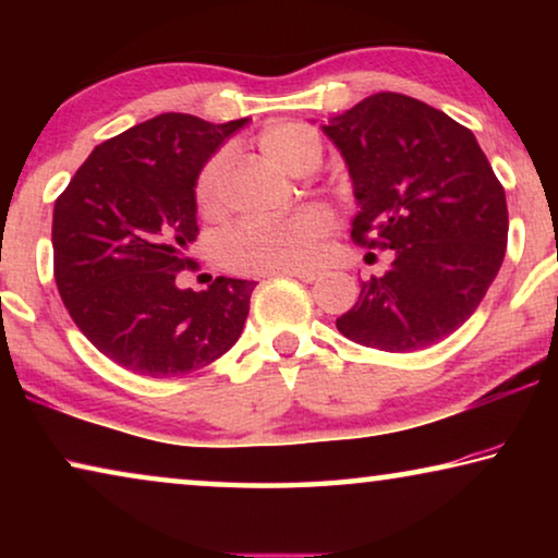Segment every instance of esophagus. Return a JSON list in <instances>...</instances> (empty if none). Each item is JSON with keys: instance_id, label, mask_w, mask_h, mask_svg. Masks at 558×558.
I'll use <instances>...</instances> for the list:
<instances>
[{"instance_id": "esophagus-1", "label": "esophagus", "mask_w": 558, "mask_h": 558, "mask_svg": "<svg viewBox=\"0 0 558 558\" xmlns=\"http://www.w3.org/2000/svg\"><path fill=\"white\" fill-rule=\"evenodd\" d=\"M284 277H294L304 281V284H312V281L319 279V271H312V269H296V271H284Z\"/></svg>"}]
</instances>
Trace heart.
<instances>
[{"instance_id": "obj_1", "label": "heart", "mask_w": 558, "mask_h": 558, "mask_svg": "<svg viewBox=\"0 0 558 558\" xmlns=\"http://www.w3.org/2000/svg\"><path fill=\"white\" fill-rule=\"evenodd\" d=\"M258 149L279 170L300 174L323 157L317 132L296 121H277L258 134ZM226 151L208 159L195 180V205L205 218L223 213L226 203ZM332 231V213L302 208L279 220H251L235 226L220 243V258L235 274H284L307 269L317 262L327 233Z\"/></svg>"}]
</instances>
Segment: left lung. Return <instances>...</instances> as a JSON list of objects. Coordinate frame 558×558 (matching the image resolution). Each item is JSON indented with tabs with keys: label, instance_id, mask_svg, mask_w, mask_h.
<instances>
[{
	"label": "left lung",
	"instance_id": "left-lung-1",
	"mask_svg": "<svg viewBox=\"0 0 558 558\" xmlns=\"http://www.w3.org/2000/svg\"><path fill=\"white\" fill-rule=\"evenodd\" d=\"M345 159L361 210L355 243L393 251L338 317L348 340L414 353L462 327L508 246L506 190L475 134L403 94H373L323 126Z\"/></svg>",
	"mask_w": 558,
	"mask_h": 558
}]
</instances>
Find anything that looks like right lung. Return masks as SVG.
Segmentation results:
<instances>
[{"label": "right lung", "mask_w": 558, "mask_h": 558, "mask_svg": "<svg viewBox=\"0 0 558 558\" xmlns=\"http://www.w3.org/2000/svg\"><path fill=\"white\" fill-rule=\"evenodd\" d=\"M246 121L159 113L98 144L56 201L60 300L78 330L136 376H185L241 338L256 281L218 277L193 292L174 279L193 266L197 174Z\"/></svg>", "instance_id": "right-lung-1"}]
</instances>
